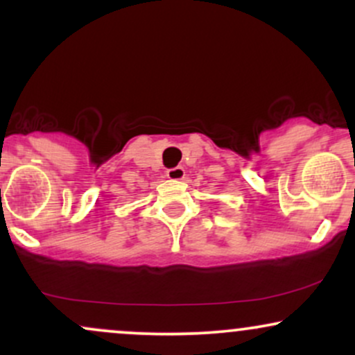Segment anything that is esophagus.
<instances>
[{
	"label": "esophagus",
	"instance_id": "34e87169",
	"mask_svg": "<svg viewBox=\"0 0 355 355\" xmlns=\"http://www.w3.org/2000/svg\"><path fill=\"white\" fill-rule=\"evenodd\" d=\"M166 177H168L170 180H183V177H185V170H183V166L168 168L166 170Z\"/></svg>",
	"mask_w": 355,
	"mask_h": 355
}]
</instances>
